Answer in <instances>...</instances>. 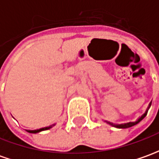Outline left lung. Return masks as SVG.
Here are the masks:
<instances>
[{"label":"left lung","instance_id":"left-lung-1","mask_svg":"<svg viewBox=\"0 0 159 159\" xmlns=\"http://www.w3.org/2000/svg\"><path fill=\"white\" fill-rule=\"evenodd\" d=\"M151 105H152V102H150L149 106H148V108L146 109V111H145V112L143 113V115L140 116V117H139V118H138V119H137L136 121H134V122H128V123H125V124H119V125H118V124H114V123H111V122H108V121H105V120H104V122H105L106 124H108V125H111V126L116 127V128H118V129H126V128H129V127H131V126H134V125H138L140 121L143 120V118L146 116V115H147L148 110L150 109Z\"/></svg>","mask_w":159,"mask_h":159}]
</instances>
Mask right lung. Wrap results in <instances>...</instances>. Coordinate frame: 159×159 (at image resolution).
<instances>
[{"label":"right lung","mask_w":159,"mask_h":159,"mask_svg":"<svg viewBox=\"0 0 159 159\" xmlns=\"http://www.w3.org/2000/svg\"><path fill=\"white\" fill-rule=\"evenodd\" d=\"M57 125V124H53V125H49V126H46V127H43V128H40V129H26L28 132H30V133H38V132H41V131H43V130H47V129H51L52 127H54L55 125Z\"/></svg>","instance_id":"1"}]
</instances>
